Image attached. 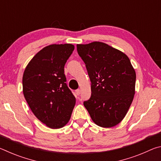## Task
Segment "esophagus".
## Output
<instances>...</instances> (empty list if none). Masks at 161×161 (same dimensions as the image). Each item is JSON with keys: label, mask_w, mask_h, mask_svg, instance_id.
Segmentation results:
<instances>
[{"label": "esophagus", "mask_w": 161, "mask_h": 161, "mask_svg": "<svg viewBox=\"0 0 161 161\" xmlns=\"http://www.w3.org/2000/svg\"><path fill=\"white\" fill-rule=\"evenodd\" d=\"M75 94L77 95V96H79V95L80 94V89H77V90L75 91Z\"/></svg>", "instance_id": "34e87169"}]
</instances>
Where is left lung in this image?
<instances>
[{
    "label": "left lung",
    "mask_w": 161,
    "mask_h": 161,
    "mask_svg": "<svg viewBox=\"0 0 161 161\" xmlns=\"http://www.w3.org/2000/svg\"><path fill=\"white\" fill-rule=\"evenodd\" d=\"M92 82L90 99L84 102L95 124L103 128L119 124L135 94L136 72L121 51L102 42L77 45Z\"/></svg>",
    "instance_id": "left-lung-1"
}]
</instances>
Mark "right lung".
Masks as SVG:
<instances>
[{
  "label": "right lung",
  "instance_id": "right-lung-1",
  "mask_svg": "<svg viewBox=\"0 0 161 161\" xmlns=\"http://www.w3.org/2000/svg\"><path fill=\"white\" fill-rule=\"evenodd\" d=\"M75 50L72 44H53L38 52L25 67L23 92L32 113L50 129L69 122L76 99L68 88L64 65Z\"/></svg>",
  "mask_w": 161,
  "mask_h": 161
}]
</instances>
